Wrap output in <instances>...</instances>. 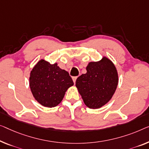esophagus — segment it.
<instances>
[{
	"mask_svg": "<svg viewBox=\"0 0 149 149\" xmlns=\"http://www.w3.org/2000/svg\"><path fill=\"white\" fill-rule=\"evenodd\" d=\"M77 78V77H72V79H73V81H74V83H75V81H76V79Z\"/></svg>",
	"mask_w": 149,
	"mask_h": 149,
	"instance_id": "obj_1",
	"label": "esophagus"
}]
</instances>
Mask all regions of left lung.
Segmentation results:
<instances>
[{
	"instance_id": "left-lung-1",
	"label": "left lung",
	"mask_w": 149,
	"mask_h": 149,
	"mask_svg": "<svg viewBox=\"0 0 149 149\" xmlns=\"http://www.w3.org/2000/svg\"><path fill=\"white\" fill-rule=\"evenodd\" d=\"M87 72L79 76L75 86L84 104L97 109L109 102L116 90L118 75L112 61L106 57L100 61L90 62Z\"/></svg>"
}]
</instances>
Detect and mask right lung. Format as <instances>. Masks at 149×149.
<instances>
[{"instance_id": "obj_1", "label": "right lung", "mask_w": 149, "mask_h": 149, "mask_svg": "<svg viewBox=\"0 0 149 149\" xmlns=\"http://www.w3.org/2000/svg\"><path fill=\"white\" fill-rule=\"evenodd\" d=\"M73 85L68 72L57 66V63L50 64L41 59L31 72L29 86L33 96L45 107L58 105L68 89Z\"/></svg>"}]
</instances>
